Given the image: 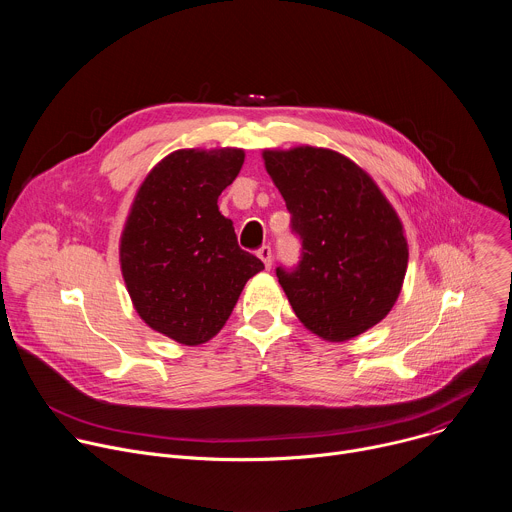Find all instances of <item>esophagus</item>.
Listing matches in <instances>:
<instances>
[{
  "label": "esophagus",
  "instance_id": "1",
  "mask_svg": "<svg viewBox=\"0 0 512 512\" xmlns=\"http://www.w3.org/2000/svg\"><path fill=\"white\" fill-rule=\"evenodd\" d=\"M271 247L269 245H263L259 251H257V257L263 261V265L269 269L271 267Z\"/></svg>",
  "mask_w": 512,
  "mask_h": 512
}]
</instances>
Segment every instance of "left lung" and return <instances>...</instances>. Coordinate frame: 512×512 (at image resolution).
Segmentation results:
<instances>
[{
	"mask_svg": "<svg viewBox=\"0 0 512 512\" xmlns=\"http://www.w3.org/2000/svg\"><path fill=\"white\" fill-rule=\"evenodd\" d=\"M263 160L302 241L298 265L275 269L296 316L330 342L379 324L399 298L409 257L393 206L332 150H267Z\"/></svg>",
	"mask_w": 512,
	"mask_h": 512,
	"instance_id": "obj_1",
	"label": "left lung"
}]
</instances>
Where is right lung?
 Instances as JSON below:
<instances>
[{"label":"right lung","instance_id":"right-lung-1","mask_svg":"<svg viewBox=\"0 0 512 512\" xmlns=\"http://www.w3.org/2000/svg\"><path fill=\"white\" fill-rule=\"evenodd\" d=\"M243 150H178L143 180L121 237V271L141 320L196 346L229 320L245 283L265 269L243 251L218 196Z\"/></svg>","mask_w":512,"mask_h":512}]
</instances>
